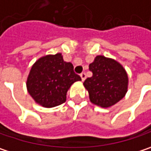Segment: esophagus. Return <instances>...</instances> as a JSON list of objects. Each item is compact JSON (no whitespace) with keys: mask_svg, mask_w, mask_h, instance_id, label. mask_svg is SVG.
Masks as SVG:
<instances>
[{"mask_svg":"<svg viewBox=\"0 0 151 151\" xmlns=\"http://www.w3.org/2000/svg\"><path fill=\"white\" fill-rule=\"evenodd\" d=\"M80 77H81L82 81H84V80L86 79V73H80Z\"/></svg>","mask_w":151,"mask_h":151,"instance_id":"esophagus-1","label":"esophagus"}]
</instances>
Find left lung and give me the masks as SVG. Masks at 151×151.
<instances>
[{
    "mask_svg": "<svg viewBox=\"0 0 151 151\" xmlns=\"http://www.w3.org/2000/svg\"><path fill=\"white\" fill-rule=\"evenodd\" d=\"M92 73L84 86L89 92L91 102L100 107L107 108L121 100L128 87V76L118 62L99 55L89 65Z\"/></svg>",
    "mask_w": 151,
    "mask_h": 151,
    "instance_id": "8db88e82",
    "label": "left lung"
}]
</instances>
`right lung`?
Returning a JSON list of instances; mask_svg holds the SVG:
<instances>
[{"label":"right lung","instance_id":"right-lung-1","mask_svg":"<svg viewBox=\"0 0 151 151\" xmlns=\"http://www.w3.org/2000/svg\"><path fill=\"white\" fill-rule=\"evenodd\" d=\"M81 80L70 62L64 61L61 53L47 55L34 64L27 77V87L36 103L51 108L66 100L70 86Z\"/></svg>","mask_w":151,"mask_h":151}]
</instances>
